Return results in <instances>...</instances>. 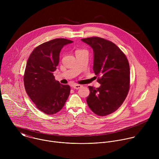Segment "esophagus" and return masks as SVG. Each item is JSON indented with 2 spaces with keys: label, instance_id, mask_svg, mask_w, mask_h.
Masks as SVG:
<instances>
[{
  "label": "esophagus",
  "instance_id": "1",
  "mask_svg": "<svg viewBox=\"0 0 159 159\" xmlns=\"http://www.w3.org/2000/svg\"><path fill=\"white\" fill-rule=\"evenodd\" d=\"M82 86L81 85H80V84H74V85H73V87H74V89H80V88H81Z\"/></svg>",
  "mask_w": 159,
  "mask_h": 159
}]
</instances>
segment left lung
<instances>
[{"instance_id": "left-lung-1", "label": "left lung", "mask_w": 159, "mask_h": 159, "mask_svg": "<svg viewBox=\"0 0 159 159\" xmlns=\"http://www.w3.org/2000/svg\"><path fill=\"white\" fill-rule=\"evenodd\" d=\"M94 52L93 70L101 86H89V108L104 116L116 111L123 103L129 89V65L125 53L112 42L99 37L81 39Z\"/></svg>"}]
</instances>
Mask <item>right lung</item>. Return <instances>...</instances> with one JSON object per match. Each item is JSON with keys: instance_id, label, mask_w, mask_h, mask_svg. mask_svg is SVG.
<instances>
[{"instance_id": "1", "label": "right lung", "mask_w": 159, "mask_h": 159, "mask_svg": "<svg viewBox=\"0 0 159 159\" xmlns=\"http://www.w3.org/2000/svg\"><path fill=\"white\" fill-rule=\"evenodd\" d=\"M72 42L65 38L45 42L34 49L26 63L24 75L26 93L36 107L48 115L60 111L70 94V86L55 80L53 72L61 50Z\"/></svg>"}]
</instances>
